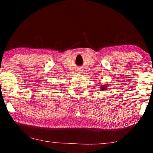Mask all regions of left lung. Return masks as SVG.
Returning a JSON list of instances; mask_svg holds the SVG:
<instances>
[{"instance_id": "left-lung-1", "label": "left lung", "mask_w": 153, "mask_h": 153, "mask_svg": "<svg viewBox=\"0 0 153 153\" xmlns=\"http://www.w3.org/2000/svg\"><path fill=\"white\" fill-rule=\"evenodd\" d=\"M104 86H102V89H103V90H104L105 88H105Z\"/></svg>"}]
</instances>
